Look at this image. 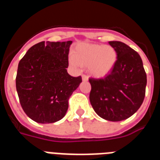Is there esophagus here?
<instances>
[{
  "instance_id": "1",
  "label": "esophagus",
  "mask_w": 160,
  "mask_h": 160,
  "mask_svg": "<svg viewBox=\"0 0 160 160\" xmlns=\"http://www.w3.org/2000/svg\"><path fill=\"white\" fill-rule=\"evenodd\" d=\"M82 81L86 82V81H87V80H88V77H87V75L82 74Z\"/></svg>"
}]
</instances>
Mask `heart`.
Listing matches in <instances>:
<instances>
[{"instance_id":"obj_1","label":"heart","mask_w":160,"mask_h":160,"mask_svg":"<svg viewBox=\"0 0 160 160\" xmlns=\"http://www.w3.org/2000/svg\"><path fill=\"white\" fill-rule=\"evenodd\" d=\"M118 60L116 49L110 45L81 43L69 58V63L73 68L79 65L88 66L93 77L102 78L111 73Z\"/></svg>"}]
</instances>
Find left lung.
Instances as JSON below:
<instances>
[{"label":"left lung","instance_id":"left-lung-1","mask_svg":"<svg viewBox=\"0 0 160 160\" xmlns=\"http://www.w3.org/2000/svg\"><path fill=\"white\" fill-rule=\"evenodd\" d=\"M116 49L118 60L104 78H90V102L104 120L121 121L141 107L146 93L147 74L138 53L120 41L108 42Z\"/></svg>","mask_w":160,"mask_h":160}]
</instances>
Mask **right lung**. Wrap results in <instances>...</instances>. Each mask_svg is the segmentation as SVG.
Segmentation results:
<instances>
[{
  "mask_svg": "<svg viewBox=\"0 0 160 160\" xmlns=\"http://www.w3.org/2000/svg\"><path fill=\"white\" fill-rule=\"evenodd\" d=\"M72 41L40 42L19 61L16 89L23 111L40 124L60 121L69 108V99L82 82L66 68Z\"/></svg>",
  "mask_w": 160,
  "mask_h": 160,
  "instance_id": "right-lung-1",
  "label": "right lung"
}]
</instances>
